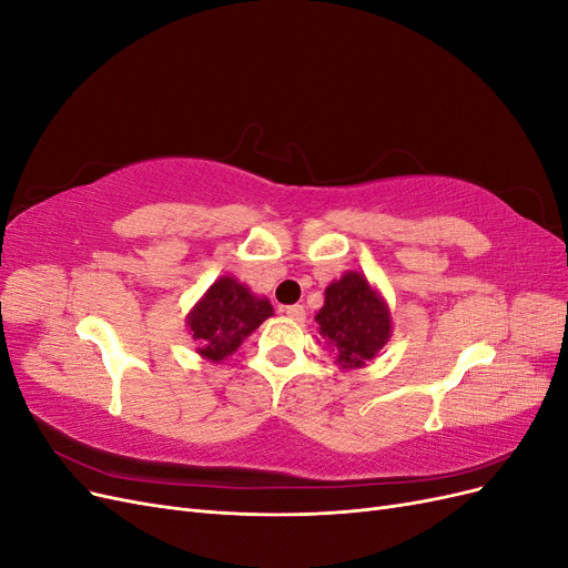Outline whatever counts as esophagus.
Wrapping results in <instances>:
<instances>
[{
    "mask_svg": "<svg viewBox=\"0 0 568 568\" xmlns=\"http://www.w3.org/2000/svg\"><path fill=\"white\" fill-rule=\"evenodd\" d=\"M284 313H286V317H291L294 322H303L305 320V307L303 305H286Z\"/></svg>",
    "mask_w": 568,
    "mask_h": 568,
    "instance_id": "esophagus-1",
    "label": "esophagus"
}]
</instances>
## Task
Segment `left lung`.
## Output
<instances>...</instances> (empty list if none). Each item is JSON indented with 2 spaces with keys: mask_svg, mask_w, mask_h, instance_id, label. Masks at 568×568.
Instances as JSON below:
<instances>
[{
  "mask_svg": "<svg viewBox=\"0 0 568 568\" xmlns=\"http://www.w3.org/2000/svg\"><path fill=\"white\" fill-rule=\"evenodd\" d=\"M315 322L343 367H363L390 336L388 307L359 272L326 286Z\"/></svg>",
  "mask_w": 568,
  "mask_h": 568,
  "instance_id": "left-lung-1",
  "label": "left lung"
}]
</instances>
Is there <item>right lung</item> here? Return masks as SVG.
Returning <instances> with one entry per match:
<instances>
[{"label":"right lung","instance_id":"1","mask_svg":"<svg viewBox=\"0 0 568 568\" xmlns=\"http://www.w3.org/2000/svg\"><path fill=\"white\" fill-rule=\"evenodd\" d=\"M270 315V301L255 298L244 284L232 277H222L189 315V329L201 346L199 353L220 363L242 346V341Z\"/></svg>","mask_w":568,"mask_h":568}]
</instances>
